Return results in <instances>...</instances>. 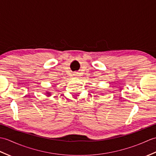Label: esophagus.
Segmentation results:
<instances>
[{"mask_svg":"<svg viewBox=\"0 0 156 156\" xmlns=\"http://www.w3.org/2000/svg\"><path fill=\"white\" fill-rule=\"evenodd\" d=\"M78 74H79L78 72H76L74 73V74H73V75H74V76H77L78 75Z\"/></svg>","mask_w":156,"mask_h":156,"instance_id":"34e87169","label":"esophagus"}]
</instances>
